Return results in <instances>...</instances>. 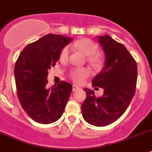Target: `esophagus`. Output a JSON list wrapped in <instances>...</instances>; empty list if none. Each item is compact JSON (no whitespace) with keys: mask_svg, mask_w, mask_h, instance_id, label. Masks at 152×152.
Instances as JSON below:
<instances>
[{"mask_svg":"<svg viewBox=\"0 0 152 152\" xmlns=\"http://www.w3.org/2000/svg\"><path fill=\"white\" fill-rule=\"evenodd\" d=\"M80 89V87L78 86H76V85L72 86V91H73V92H75V91H76L77 89Z\"/></svg>","mask_w":152,"mask_h":152,"instance_id":"1","label":"esophagus"}]
</instances>
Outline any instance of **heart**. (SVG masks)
Wrapping results in <instances>:
<instances>
[{"label": "heart", "mask_w": 152, "mask_h": 152, "mask_svg": "<svg viewBox=\"0 0 152 152\" xmlns=\"http://www.w3.org/2000/svg\"><path fill=\"white\" fill-rule=\"evenodd\" d=\"M73 47L80 50L86 56H89L88 60L93 65H99L101 63L99 57L96 54L98 51V46L91 39H80L73 44ZM69 47H65L60 52V60L66 61L69 59ZM89 75V70L86 68L73 69L70 72V76L72 80L77 83H82Z\"/></svg>", "instance_id": "heart-1"}]
</instances>
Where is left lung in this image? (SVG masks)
<instances>
[{"label":"left lung","mask_w":152,"mask_h":152,"mask_svg":"<svg viewBox=\"0 0 152 152\" xmlns=\"http://www.w3.org/2000/svg\"><path fill=\"white\" fill-rule=\"evenodd\" d=\"M98 38L105 52V66L92 80V86L102 88L104 92L96 97L94 91L85 88L82 114L88 123L102 127L115 122L129 107L135 92L138 69L123 44L109 35Z\"/></svg>","instance_id":"obj_1"}]
</instances>
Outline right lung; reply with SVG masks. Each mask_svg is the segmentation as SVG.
I'll return each instance as SVG.
<instances>
[{
    "label": "right lung",
    "mask_w": 152,
    "mask_h": 152,
    "mask_svg": "<svg viewBox=\"0 0 152 152\" xmlns=\"http://www.w3.org/2000/svg\"><path fill=\"white\" fill-rule=\"evenodd\" d=\"M72 40L47 34L28 44L14 66L18 96L23 110L35 122L50 124L63 115L72 86L65 81L47 88L48 69L56 65L60 52Z\"/></svg>",
    "instance_id": "add662e5"
}]
</instances>
